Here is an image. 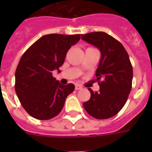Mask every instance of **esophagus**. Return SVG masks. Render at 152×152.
Instances as JSON below:
<instances>
[{
    "label": "esophagus",
    "mask_w": 152,
    "mask_h": 152,
    "mask_svg": "<svg viewBox=\"0 0 152 152\" xmlns=\"http://www.w3.org/2000/svg\"><path fill=\"white\" fill-rule=\"evenodd\" d=\"M75 89H76V90H79V89H82V87L80 86V85H76V87H75Z\"/></svg>",
    "instance_id": "34e87169"
}]
</instances>
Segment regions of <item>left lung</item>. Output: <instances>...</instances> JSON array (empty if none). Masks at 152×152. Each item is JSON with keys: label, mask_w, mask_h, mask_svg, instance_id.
I'll use <instances>...</instances> for the list:
<instances>
[{"label": "left lung", "mask_w": 152, "mask_h": 152, "mask_svg": "<svg viewBox=\"0 0 152 152\" xmlns=\"http://www.w3.org/2000/svg\"><path fill=\"white\" fill-rule=\"evenodd\" d=\"M81 39L96 46L101 58L96 70L99 92L91 94L83 107L91 116L104 120L116 115L127 101L132 88L133 67L127 51L121 42L102 31L81 35Z\"/></svg>", "instance_id": "obj_1"}]
</instances>
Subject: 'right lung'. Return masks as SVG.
I'll use <instances>...</instances> for the list:
<instances>
[{"label":"right lung","mask_w":152,"mask_h":152,"mask_svg":"<svg viewBox=\"0 0 152 152\" xmlns=\"http://www.w3.org/2000/svg\"><path fill=\"white\" fill-rule=\"evenodd\" d=\"M80 39V34L45 35L23 54L15 72V92L31 116L46 121L62 111L75 86L60 84L52 72L59 70L68 50Z\"/></svg>","instance_id":"right-lung-1"}]
</instances>
